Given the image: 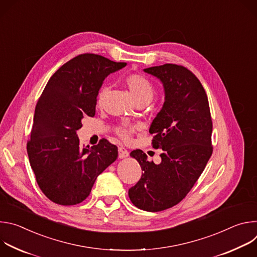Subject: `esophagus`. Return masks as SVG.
<instances>
[{
    "label": "esophagus",
    "mask_w": 257,
    "mask_h": 257,
    "mask_svg": "<svg viewBox=\"0 0 257 257\" xmlns=\"http://www.w3.org/2000/svg\"><path fill=\"white\" fill-rule=\"evenodd\" d=\"M118 153H119V159H125L129 156L128 151L125 148H123V146H120L118 149Z\"/></svg>",
    "instance_id": "esophagus-1"
}]
</instances>
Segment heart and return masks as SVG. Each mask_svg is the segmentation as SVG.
<instances>
[{
	"label": "heart",
	"mask_w": 257,
	"mask_h": 257,
	"mask_svg": "<svg viewBox=\"0 0 257 257\" xmlns=\"http://www.w3.org/2000/svg\"><path fill=\"white\" fill-rule=\"evenodd\" d=\"M125 84L129 89V92L135 102L141 100L151 101L155 95V87L152 82L140 74H132L126 77ZM107 88L101 87L97 93L96 104L102 106ZM136 131V126L131 124H122L116 128V134L125 141H129L133 133Z\"/></svg>",
	"instance_id": "b5f03b06"
}]
</instances>
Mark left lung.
Here are the masks:
<instances>
[{
  "mask_svg": "<svg viewBox=\"0 0 257 257\" xmlns=\"http://www.w3.org/2000/svg\"><path fill=\"white\" fill-rule=\"evenodd\" d=\"M159 78L165 102L153 121V146L163 150L162 162H149L133 151L143 173L128 191L131 202L146 211H161L178 204L191 190L212 154L207 95L198 78L187 68L165 64L144 69Z\"/></svg>",
  "mask_w": 257,
  "mask_h": 257,
  "instance_id": "left-lung-1",
  "label": "left lung"
}]
</instances>
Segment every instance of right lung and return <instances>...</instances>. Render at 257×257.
I'll return each instance as SVG.
<instances>
[{
    "label": "right lung",
    "mask_w": 257,
    "mask_h": 257,
    "mask_svg": "<svg viewBox=\"0 0 257 257\" xmlns=\"http://www.w3.org/2000/svg\"><path fill=\"white\" fill-rule=\"evenodd\" d=\"M95 54H82L60 67L48 81L34 111L27 154L36 182L53 202L74 205L90 193L94 182L118 158V148L102 138L81 148L76 131L95 115L104 78L124 68Z\"/></svg>",
    "instance_id": "1"
}]
</instances>
